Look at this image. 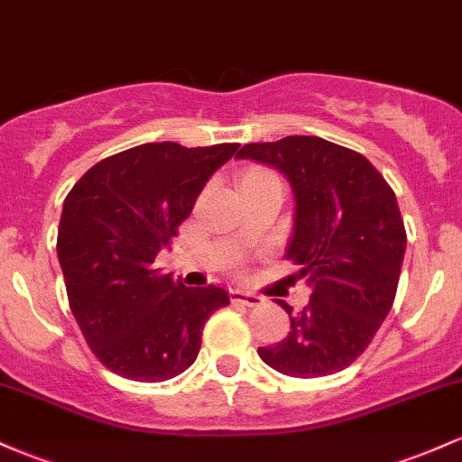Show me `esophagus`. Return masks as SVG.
Returning a JSON list of instances; mask_svg holds the SVG:
<instances>
[{"label":"esophagus","mask_w":462,"mask_h":462,"mask_svg":"<svg viewBox=\"0 0 462 462\" xmlns=\"http://www.w3.org/2000/svg\"><path fill=\"white\" fill-rule=\"evenodd\" d=\"M230 295H232V301H241V304L245 306H258L264 301L263 295L254 293V291H245V289H230Z\"/></svg>","instance_id":"obj_1"}]
</instances>
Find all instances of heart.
Masks as SVG:
<instances>
[{
  "instance_id": "1",
  "label": "heart",
  "mask_w": 462,
  "mask_h": 462,
  "mask_svg": "<svg viewBox=\"0 0 462 462\" xmlns=\"http://www.w3.org/2000/svg\"><path fill=\"white\" fill-rule=\"evenodd\" d=\"M252 176H263V173H252Z\"/></svg>"
}]
</instances>
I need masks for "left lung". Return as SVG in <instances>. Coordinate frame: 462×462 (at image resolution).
<instances>
[{
	"instance_id": "obj_1",
	"label": "left lung",
	"mask_w": 462,
	"mask_h": 462,
	"mask_svg": "<svg viewBox=\"0 0 462 462\" xmlns=\"http://www.w3.org/2000/svg\"><path fill=\"white\" fill-rule=\"evenodd\" d=\"M236 158L289 180L295 208L286 258L312 291L300 312L278 301L291 330L258 347V356L293 378L343 371L367 349L395 300L406 232L393 189L363 153L319 136L249 143Z\"/></svg>"
}]
</instances>
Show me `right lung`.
Here are the masks:
<instances>
[{
	"label": "right lung",
	"instance_id": "right-lung-1",
	"mask_svg": "<svg viewBox=\"0 0 462 462\" xmlns=\"http://www.w3.org/2000/svg\"><path fill=\"white\" fill-rule=\"evenodd\" d=\"M236 150L145 143L97 162L67 195L56 249L69 306L115 374L136 383L176 378L198 358L208 317L230 304L221 286L189 289L153 261Z\"/></svg>",
	"mask_w": 462,
	"mask_h": 462
}]
</instances>
